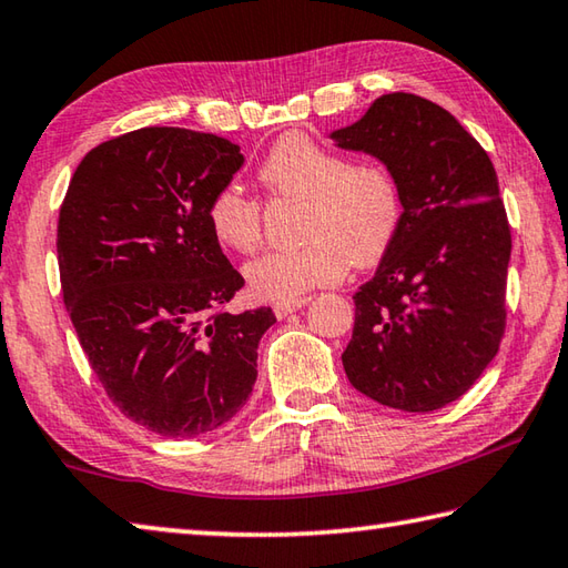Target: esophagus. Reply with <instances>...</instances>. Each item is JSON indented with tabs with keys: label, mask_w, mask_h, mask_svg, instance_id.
Returning <instances> with one entry per match:
<instances>
[{
	"label": "esophagus",
	"mask_w": 568,
	"mask_h": 568,
	"mask_svg": "<svg viewBox=\"0 0 568 568\" xmlns=\"http://www.w3.org/2000/svg\"><path fill=\"white\" fill-rule=\"evenodd\" d=\"M307 301H311V297H291V301H277V303L273 305V311H275L277 317L283 320V317H287L291 313L301 311V307H305Z\"/></svg>",
	"instance_id": "obj_1"
}]
</instances>
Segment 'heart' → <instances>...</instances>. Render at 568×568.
<instances>
[{
  "instance_id": "1",
  "label": "heart",
  "mask_w": 568,
  "mask_h": 568,
  "mask_svg": "<svg viewBox=\"0 0 568 568\" xmlns=\"http://www.w3.org/2000/svg\"><path fill=\"white\" fill-rule=\"evenodd\" d=\"M275 199L301 201V245L267 251L245 265L251 291L271 301H291L320 285H333L349 261L375 265L395 243L402 223V193L379 163H349L303 133L277 139L257 169ZM213 239L235 253H253L263 239L261 203L239 189H223L209 205Z\"/></svg>"
}]
</instances>
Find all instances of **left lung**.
<instances>
[{
	"label": "left lung",
	"instance_id": "8db88e82",
	"mask_svg": "<svg viewBox=\"0 0 568 568\" xmlns=\"http://www.w3.org/2000/svg\"><path fill=\"white\" fill-rule=\"evenodd\" d=\"M329 139L383 161L402 193L397 239L353 295L345 375L379 405L445 407L477 383L507 327L511 231L497 171L447 109L402 91Z\"/></svg>",
	"mask_w": 568,
	"mask_h": 568
}]
</instances>
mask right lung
I'll return each mask as SVG.
<instances>
[{"label": "right lung", "mask_w": 568, "mask_h": 568, "mask_svg": "<svg viewBox=\"0 0 568 568\" xmlns=\"http://www.w3.org/2000/svg\"><path fill=\"white\" fill-rule=\"evenodd\" d=\"M241 146L149 126L91 149L59 211L61 293L89 365L131 422L185 439L248 402L271 307L233 315L245 285L209 225Z\"/></svg>", "instance_id": "obj_1"}]
</instances>
